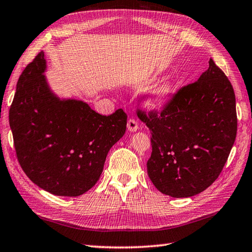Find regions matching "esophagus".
Returning a JSON list of instances; mask_svg holds the SVG:
<instances>
[{
	"mask_svg": "<svg viewBox=\"0 0 252 252\" xmlns=\"http://www.w3.org/2000/svg\"><path fill=\"white\" fill-rule=\"evenodd\" d=\"M127 129L129 131H132V132L138 130V123H137V121L134 120V118H130V120H128Z\"/></svg>",
	"mask_w": 252,
	"mask_h": 252,
	"instance_id": "esophagus-1",
	"label": "esophagus"
}]
</instances>
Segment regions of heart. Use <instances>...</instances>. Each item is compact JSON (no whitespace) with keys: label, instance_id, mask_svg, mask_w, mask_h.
Returning a JSON list of instances; mask_svg holds the SVG:
<instances>
[{"label":"heart","instance_id":"obj_1","mask_svg":"<svg viewBox=\"0 0 252 252\" xmlns=\"http://www.w3.org/2000/svg\"><path fill=\"white\" fill-rule=\"evenodd\" d=\"M173 93V84L170 81H163L157 84L151 91L147 104L150 108H161L168 103Z\"/></svg>","mask_w":252,"mask_h":252}]
</instances>
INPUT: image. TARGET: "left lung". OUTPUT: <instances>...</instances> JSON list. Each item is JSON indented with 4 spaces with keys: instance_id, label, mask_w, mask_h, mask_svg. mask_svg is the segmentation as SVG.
Here are the masks:
<instances>
[{
    "instance_id": "1",
    "label": "left lung",
    "mask_w": 252,
    "mask_h": 252,
    "mask_svg": "<svg viewBox=\"0 0 252 252\" xmlns=\"http://www.w3.org/2000/svg\"><path fill=\"white\" fill-rule=\"evenodd\" d=\"M208 63L162 111L137 113L151 131L148 175L165 195L189 197L206 189L220 174L236 139L234 89L213 59Z\"/></svg>"
}]
</instances>
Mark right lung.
<instances>
[{"mask_svg":"<svg viewBox=\"0 0 252 252\" xmlns=\"http://www.w3.org/2000/svg\"><path fill=\"white\" fill-rule=\"evenodd\" d=\"M40 51L24 69L9 108L14 147L24 172L58 196H79L101 177L106 156L125 134L120 108L105 116L83 101L60 99L51 92Z\"/></svg>","mask_w":252,"mask_h":252,"instance_id":"right-lung-1","label":"right lung"}]
</instances>
